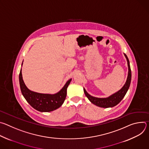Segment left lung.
<instances>
[{
	"label": "left lung",
	"instance_id": "left-lung-1",
	"mask_svg": "<svg viewBox=\"0 0 149 149\" xmlns=\"http://www.w3.org/2000/svg\"><path fill=\"white\" fill-rule=\"evenodd\" d=\"M124 55L127 61V64H128L129 67V72L128 76H127V81L124 84V86L122 87V88L117 91V93H114V94L111 95V96L107 98H97L90 95L87 91L84 88V91L86 97L88 98V100L94 104L96 105L98 107H102V108H109V107H113L117 105L124 97L125 95L126 94L127 91H128L132 79V72L130 66V62L129 60L127 58V55L124 54Z\"/></svg>",
	"mask_w": 149,
	"mask_h": 149
}]
</instances>
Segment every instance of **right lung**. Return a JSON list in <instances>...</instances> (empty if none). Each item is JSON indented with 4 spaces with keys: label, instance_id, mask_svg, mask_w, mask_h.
<instances>
[{
    "label": "right lung",
    "instance_id": "right-lung-1",
    "mask_svg": "<svg viewBox=\"0 0 149 149\" xmlns=\"http://www.w3.org/2000/svg\"><path fill=\"white\" fill-rule=\"evenodd\" d=\"M23 62L22 63V65ZM20 90L27 102L35 110L40 112H50L54 111L62 105L67 96V90L71 79H69L63 87L55 94H40L29 90L24 82L20 70L19 76Z\"/></svg>",
    "mask_w": 149,
    "mask_h": 149
}]
</instances>
